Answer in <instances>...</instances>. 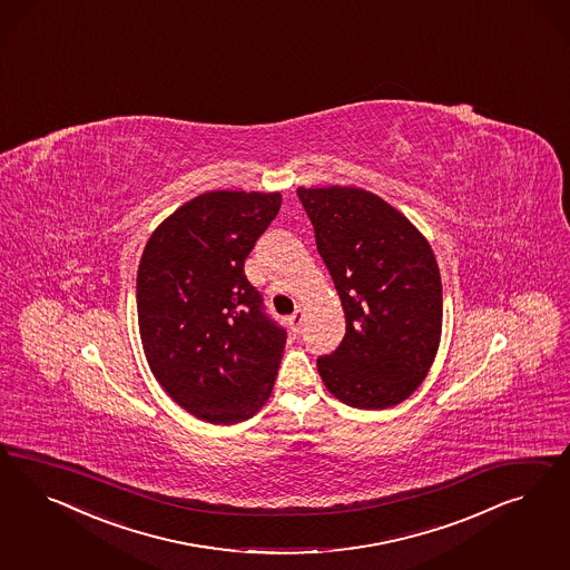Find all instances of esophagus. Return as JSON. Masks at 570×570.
<instances>
[{
    "label": "esophagus",
    "instance_id": "34e87169",
    "mask_svg": "<svg viewBox=\"0 0 570 570\" xmlns=\"http://www.w3.org/2000/svg\"><path fill=\"white\" fill-rule=\"evenodd\" d=\"M303 322H305V313L301 309L294 311L293 315L288 317V324H291V328H293L294 334H301V330H303Z\"/></svg>",
    "mask_w": 570,
    "mask_h": 570
}]
</instances>
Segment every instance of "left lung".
I'll return each instance as SVG.
<instances>
[{
	"instance_id": "8db88e82",
	"label": "left lung",
	"mask_w": 570,
	"mask_h": 570,
	"mask_svg": "<svg viewBox=\"0 0 570 570\" xmlns=\"http://www.w3.org/2000/svg\"><path fill=\"white\" fill-rule=\"evenodd\" d=\"M296 194L345 311V338L317 360L320 376L351 407H393L422 384L439 351L443 293L431 244L372 191Z\"/></svg>"
}]
</instances>
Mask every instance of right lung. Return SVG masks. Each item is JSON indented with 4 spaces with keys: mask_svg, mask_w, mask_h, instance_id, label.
<instances>
[{
    "mask_svg": "<svg viewBox=\"0 0 570 570\" xmlns=\"http://www.w3.org/2000/svg\"><path fill=\"white\" fill-rule=\"evenodd\" d=\"M279 191L200 194L156 227L138 269L139 336L165 393L210 424L272 395L286 330L263 311L244 261L276 219Z\"/></svg>",
    "mask_w": 570,
    "mask_h": 570,
    "instance_id": "1",
    "label": "right lung"
}]
</instances>
